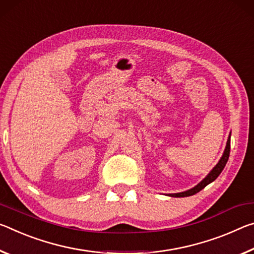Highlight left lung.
<instances>
[{
  "label": "left lung",
  "mask_w": 254,
  "mask_h": 254,
  "mask_svg": "<svg viewBox=\"0 0 254 254\" xmlns=\"http://www.w3.org/2000/svg\"><path fill=\"white\" fill-rule=\"evenodd\" d=\"M230 149H231V134L227 138V143H226V147L224 149V153L221 157V160L218 161V163L216 164L213 170L207 174V176L202 179V180L199 182L197 186H194L193 188H191L189 190L182 191V192H178V193H168V196L170 197H176V198H181V197H189L192 196V194L199 192V191L202 190L207 185L211 184V182L215 181L219 174L222 173V171L225 168V165L228 161V156H230Z\"/></svg>",
  "instance_id": "obj_1"
}]
</instances>
